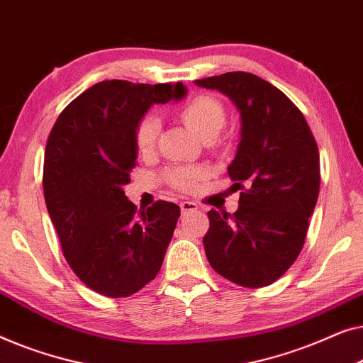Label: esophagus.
Returning <instances> with one entry per match:
<instances>
[{
	"mask_svg": "<svg viewBox=\"0 0 363 363\" xmlns=\"http://www.w3.org/2000/svg\"><path fill=\"white\" fill-rule=\"evenodd\" d=\"M179 206H181V211H182V213L194 212V211H197V208H199V206H197L196 202H189V201H184V202H181Z\"/></svg>",
	"mask_w": 363,
	"mask_h": 363,
	"instance_id": "obj_1",
	"label": "esophagus"
}]
</instances>
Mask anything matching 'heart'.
<instances>
[{"label":"heart","mask_w":363,"mask_h":363,"mask_svg":"<svg viewBox=\"0 0 363 363\" xmlns=\"http://www.w3.org/2000/svg\"><path fill=\"white\" fill-rule=\"evenodd\" d=\"M181 118L184 125L191 130L194 135L201 140H213L225 125V108L211 95H199L191 101H187L181 110ZM160 120L155 115H146L136 126L135 141L138 150L146 152L155 146L157 133H160ZM206 176L203 167H189L179 166L171 167L166 172V179L172 187L181 189V191H192L197 181Z\"/></svg>","instance_id":"1"}]
</instances>
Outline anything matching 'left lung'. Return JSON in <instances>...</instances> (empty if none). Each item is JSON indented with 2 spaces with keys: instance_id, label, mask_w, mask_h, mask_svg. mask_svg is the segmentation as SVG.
<instances>
[{
  "instance_id": "obj_1",
  "label": "left lung",
  "mask_w": 363,
  "mask_h": 363,
  "mask_svg": "<svg viewBox=\"0 0 363 363\" xmlns=\"http://www.w3.org/2000/svg\"><path fill=\"white\" fill-rule=\"evenodd\" d=\"M228 96L240 111V143L228 176L240 189L233 216L208 212L203 248L211 267L245 288L288 272L304 245L319 196V151L303 113L281 90L247 72L194 82Z\"/></svg>"
}]
</instances>
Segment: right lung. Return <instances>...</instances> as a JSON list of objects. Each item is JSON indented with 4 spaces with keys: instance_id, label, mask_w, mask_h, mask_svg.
<instances>
[{
    "instance_id": "obj_1",
    "label": "right lung",
    "mask_w": 363,
    "mask_h": 363,
    "mask_svg": "<svg viewBox=\"0 0 363 363\" xmlns=\"http://www.w3.org/2000/svg\"><path fill=\"white\" fill-rule=\"evenodd\" d=\"M186 94L181 82L104 80L70 101L50 131L45 206L70 268L99 294L126 298L161 269L181 208L160 201L138 212L123 186L136 164L138 123L155 104Z\"/></svg>"
}]
</instances>
